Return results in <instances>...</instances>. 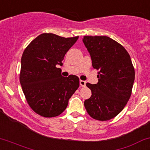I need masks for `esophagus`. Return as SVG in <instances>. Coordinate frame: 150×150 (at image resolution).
<instances>
[{
    "mask_svg": "<svg viewBox=\"0 0 150 150\" xmlns=\"http://www.w3.org/2000/svg\"><path fill=\"white\" fill-rule=\"evenodd\" d=\"M80 85L81 87H85L86 85V82L84 80H80Z\"/></svg>",
    "mask_w": 150,
    "mask_h": 150,
    "instance_id": "obj_1",
    "label": "esophagus"
}]
</instances>
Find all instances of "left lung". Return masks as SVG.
<instances>
[{"label":"left lung","instance_id":"obj_1","mask_svg":"<svg viewBox=\"0 0 150 150\" xmlns=\"http://www.w3.org/2000/svg\"><path fill=\"white\" fill-rule=\"evenodd\" d=\"M83 41L99 70L97 84L86 83L92 95L85 108L93 119H112L124 109L131 96L134 69L127 51L108 36H84Z\"/></svg>","mask_w":150,"mask_h":150}]
</instances>
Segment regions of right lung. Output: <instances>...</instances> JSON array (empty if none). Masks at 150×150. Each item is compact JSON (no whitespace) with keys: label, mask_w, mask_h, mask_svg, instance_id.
Wrapping results in <instances>:
<instances>
[{"label":"right lung","mask_w":150,"mask_h":150,"mask_svg":"<svg viewBox=\"0 0 150 150\" xmlns=\"http://www.w3.org/2000/svg\"><path fill=\"white\" fill-rule=\"evenodd\" d=\"M78 38L42 33L25 49L20 83L29 106L37 114L45 117L58 116L79 88L78 77L65 78L57 67L62 66L65 55Z\"/></svg>","instance_id":"1"}]
</instances>
